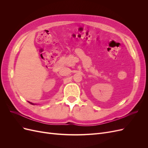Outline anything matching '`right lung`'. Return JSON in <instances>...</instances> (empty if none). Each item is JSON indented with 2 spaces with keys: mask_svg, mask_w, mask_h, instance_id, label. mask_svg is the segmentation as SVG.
<instances>
[{
  "mask_svg": "<svg viewBox=\"0 0 148 148\" xmlns=\"http://www.w3.org/2000/svg\"><path fill=\"white\" fill-rule=\"evenodd\" d=\"M30 103V104H33V103H31V102H29Z\"/></svg>",
  "mask_w": 148,
  "mask_h": 148,
  "instance_id": "add662e5",
  "label": "right lung"
}]
</instances>
